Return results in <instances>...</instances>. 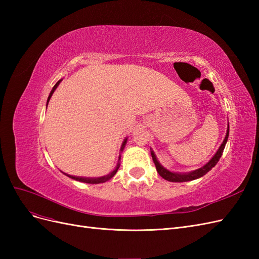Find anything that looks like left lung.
<instances>
[{
  "instance_id": "1",
  "label": "left lung",
  "mask_w": 259,
  "mask_h": 259,
  "mask_svg": "<svg viewBox=\"0 0 259 259\" xmlns=\"http://www.w3.org/2000/svg\"><path fill=\"white\" fill-rule=\"evenodd\" d=\"M228 136H229V126H228V130H227V134H226V137L224 139V142L222 144V146L219 147L218 151L216 152V154L211 158V160L206 163L204 166L199 168V169H195L193 171H191V173H187V174H177V173H171V171L167 170L164 168L161 164L158 162V160H156V156L154 155L153 151H151V155H152V160L155 164V167H156V170H158L159 175L164 178L168 180V182H173V183H183V182H189V180H193V179H197V178H200L202 176H204L207 171H209L211 168H213L217 162L219 161V159H221V156L224 152V149H225V146L227 144V140H228Z\"/></svg>"
}]
</instances>
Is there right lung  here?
<instances>
[{
  "label": "right lung",
  "instance_id": "add662e5",
  "mask_svg": "<svg viewBox=\"0 0 259 259\" xmlns=\"http://www.w3.org/2000/svg\"><path fill=\"white\" fill-rule=\"evenodd\" d=\"M60 81H61V80H59L56 84L54 85V88H53V90H52V92H51V94H50V96H49V98H48V104H49V101H50V99H51V97H52V95H53L54 91L57 89V86L59 85ZM126 140H127V139H125L124 142H123L122 147H121V151H122L123 149H124L125 144H126ZM120 159H121V156H119V162H117V165H116V167L111 171L110 174H108L107 176H104V177H98V178H85V177H75V176H71V175H68V174H66V175H67L68 177H70V178H72V179L77 180V182H82V183H86V184H101V183H106V182H108L109 179H111V178L115 175V173L117 171V169H119V167H120V165H121Z\"/></svg>",
  "mask_w": 259,
  "mask_h": 259
}]
</instances>
